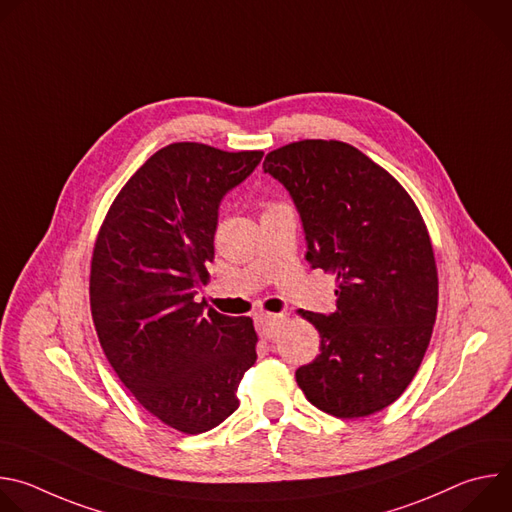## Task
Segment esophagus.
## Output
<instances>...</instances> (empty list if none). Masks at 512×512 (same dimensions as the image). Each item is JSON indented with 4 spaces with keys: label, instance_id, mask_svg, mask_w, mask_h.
I'll use <instances>...</instances> for the list:
<instances>
[{
    "label": "esophagus",
    "instance_id": "1",
    "mask_svg": "<svg viewBox=\"0 0 512 512\" xmlns=\"http://www.w3.org/2000/svg\"><path fill=\"white\" fill-rule=\"evenodd\" d=\"M279 316H275V314H257L255 316V326H257V332H259V336L261 338H265V340H271L273 336H275V332H277V326H279Z\"/></svg>",
    "mask_w": 512,
    "mask_h": 512
}]
</instances>
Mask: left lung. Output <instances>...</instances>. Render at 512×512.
Here are the masks:
<instances>
[{"label":"left lung","instance_id":"obj_1","mask_svg":"<svg viewBox=\"0 0 512 512\" xmlns=\"http://www.w3.org/2000/svg\"><path fill=\"white\" fill-rule=\"evenodd\" d=\"M285 186L314 269L336 275V310L304 312L320 354L296 371L318 409L367 417L415 377L437 312V269L423 218L403 186L342 141L304 139L267 154Z\"/></svg>","mask_w":512,"mask_h":512}]
</instances>
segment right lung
Masks as SVG:
<instances>
[{
    "instance_id": "1",
    "label": "right lung",
    "mask_w": 512,
    "mask_h": 512,
    "mask_svg": "<svg viewBox=\"0 0 512 512\" xmlns=\"http://www.w3.org/2000/svg\"><path fill=\"white\" fill-rule=\"evenodd\" d=\"M263 152L172 143L123 186L99 231L91 312L99 342L131 395L166 425L196 435L237 411L251 369V318L196 304L214 259L218 206Z\"/></svg>"
}]
</instances>
